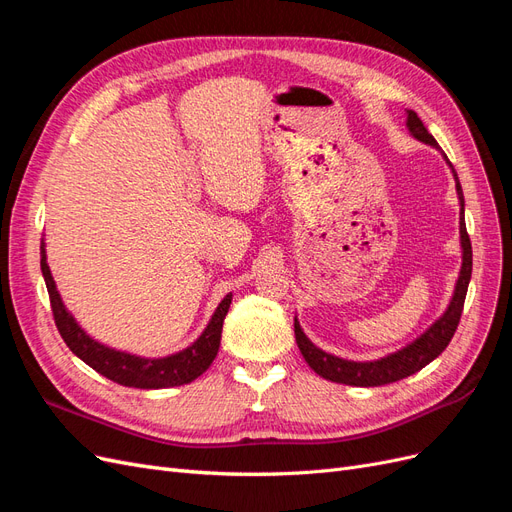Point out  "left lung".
Wrapping results in <instances>:
<instances>
[{"instance_id": "left-lung-1", "label": "left lung", "mask_w": 512, "mask_h": 512, "mask_svg": "<svg viewBox=\"0 0 512 512\" xmlns=\"http://www.w3.org/2000/svg\"><path fill=\"white\" fill-rule=\"evenodd\" d=\"M406 126L410 130V134L418 141L438 147L436 138H433L425 123L421 121L414 111H408V121ZM448 162V160H446ZM451 164V162H448ZM453 166V164H451ZM455 175V183H457V194H459V203H461V222H459V232H461V250H463V262H461V271H459V280L455 286V294L451 299V305H448L446 312L431 324V327L414 339L412 344H408L406 348H401L384 359L378 361H367V363H356V361H346L339 359V356H333L329 352H324L320 348H316L312 342H309L307 335L303 333L301 324L294 318V337H297L299 350L303 354V359L307 361V365L312 367L318 376L327 378L331 382H339V384H350V386H382V384H391L397 382L401 378H408L416 371H421L425 365H429L436 356H440L444 352V348L451 342L457 324L463 312V301H466V292H468V284L472 277V243H470V235L466 230V218H463V192L461 185L457 179V173L453 168Z\"/></svg>"}]
</instances>
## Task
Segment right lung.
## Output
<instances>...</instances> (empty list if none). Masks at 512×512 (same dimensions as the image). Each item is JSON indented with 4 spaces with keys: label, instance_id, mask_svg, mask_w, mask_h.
Instances as JSON below:
<instances>
[{
    "label": "right lung",
    "instance_id": "add662e5",
    "mask_svg": "<svg viewBox=\"0 0 512 512\" xmlns=\"http://www.w3.org/2000/svg\"><path fill=\"white\" fill-rule=\"evenodd\" d=\"M42 258L40 267L49 290L53 318L57 324L59 335L64 337L66 346L85 361L91 369H96L104 378L113 380L121 386H132V389H166V386H181L196 380L200 374H205L209 365L213 363L215 354L220 350L222 339V324L228 314V307L232 301V294H226L224 301L215 309L211 322L192 346L185 350L164 356V359H143V356L121 352L115 348H108L94 337H89L79 322L72 318V314L61 303L59 292L55 288L53 275L49 265H46V252L42 241Z\"/></svg>",
    "mask_w": 512,
    "mask_h": 512
}]
</instances>
